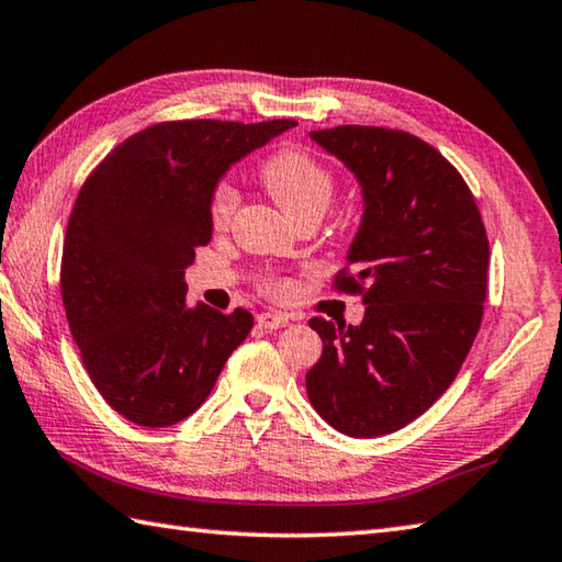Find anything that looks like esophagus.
Returning a JSON list of instances; mask_svg holds the SVG:
<instances>
[{
	"instance_id": "1",
	"label": "esophagus",
	"mask_w": 562,
	"mask_h": 562,
	"mask_svg": "<svg viewBox=\"0 0 562 562\" xmlns=\"http://www.w3.org/2000/svg\"><path fill=\"white\" fill-rule=\"evenodd\" d=\"M258 326L260 328H268V331H278V328H284L290 324V318L284 316V314H272V312H262V314H258Z\"/></svg>"
}]
</instances>
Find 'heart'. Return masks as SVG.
<instances>
[{"label":"heart","instance_id":"b5f03b06","mask_svg":"<svg viewBox=\"0 0 562 562\" xmlns=\"http://www.w3.org/2000/svg\"><path fill=\"white\" fill-rule=\"evenodd\" d=\"M258 178L270 196L294 222L304 216H322L336 194V175L324 160L302 148H282L262 160ZM238 194L231 184L218 182L209 194V222L214 228H226L236 212ZM262 292L282 296L290 292V282L282 278L262 280Z\"/></svg>","mask_w":562,"mask_h":562}]
</instances>
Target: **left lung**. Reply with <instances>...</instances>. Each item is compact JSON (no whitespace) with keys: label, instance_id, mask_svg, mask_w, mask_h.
Here are the masks:
<instances>
[{"label":"left lung","instance_id":"left-lung-1","mask_svg":"<svg viewBox=\"0 0 562 562\" xmlns=\"http://www.w3.org/2000/svg\"><path fill=\"white\" fill-rule=\"evenodd\" d=\"M312 138L362 184L366 216L334 290L362 296L360 326L314 316V409L353 438L400 431L463 368L487 296L490 240L463 175L400 128L336 126Z\"/></svg>","mask_w":562,"mask_h":562}]
</instances>
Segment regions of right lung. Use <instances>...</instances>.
Returning a JSON list of instances; mask_svg holds the SVG:
<instances>
[{
  "mask_svg": "<svg viewBox=\"0 0 562 562\" xmlns=\"http://www.w3.org/2000/svg\"><path fill=\"white\" fill-rule=\"evenodd\" d=\"M294 124L160 121L119 143L77 192L60 260L65 316L87 375L131 424L190 416L250 334L246 310H187L184 268L212 240L218 175Z\"/></svg>",
  "mask_w": 562,
  "mask_h": 562,
  "instance_id": "right-lung-1",
  "label": "right lung"
}]
</instances>
